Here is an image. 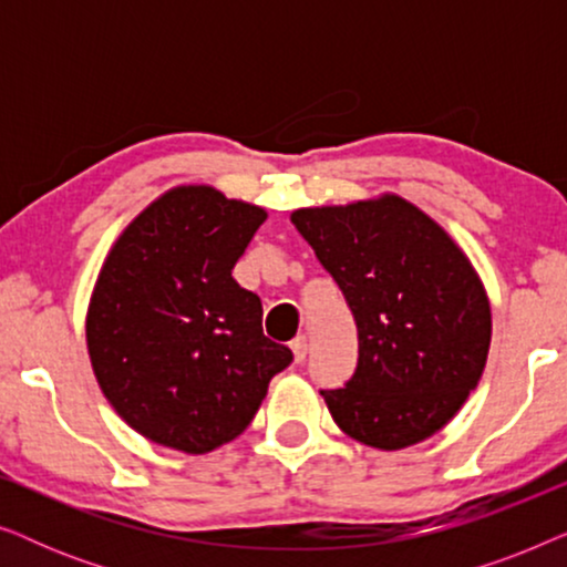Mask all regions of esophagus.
<instances>
[{
    "label": "esophagus",
    "instance_id": "34e87169",
    "mask_svg": "<svg viewBox=\"0 0 567 567\" xmlns=\"http://www.w3.org/2000/svg\"><path fill=\"white\" fill-rule=\"evenodd\" d=\"M291 353H293V361H297V363L307 359V338L305 336L291 340Z\"/></svg>",
    "mask_w": 567,
    "mask_h": 567
}]
</instances>
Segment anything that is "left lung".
I'll return each mask as SVG.
<instances>
[{
	"label": "left lung",
	"instance_id": "8db88e82",
	"mask_svg": "<svg viewBox=\"0 0 567 567\" xmlns=\"http://www.w3.org/2000/svg\"><path fill=\"white\" fill-rule=\"evenodd\" d=\"M291 224L336 278L359 328V367L322 390L338 429L398 452L467 402L491 351V299L452 235L398 193L309 206Z\"/></svg>",
	"mask_w": 567,
	"mask_h": 567
}]
</instances>
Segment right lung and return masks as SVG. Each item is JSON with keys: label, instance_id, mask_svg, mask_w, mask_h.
Masks as SVG:
<instances>
[{"label": "right lung", "instance_id": "add662e5", "mask_svg": "<svg viewBox=\"0 0 567 567\" xmlns=\"http://www.w3.org/2000/svg\"><path fill=\"white\" fill-rule=\"evenodd\" d=\"M266 219L212 185H175L105 255L84 317L90 363L154 444L208 454L235 441L293 359L262 336L258 293L231 278Z\"/></svg>", "mask_w": 567, "mask_h": 567}]
</instances>
